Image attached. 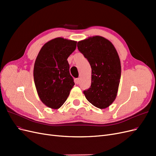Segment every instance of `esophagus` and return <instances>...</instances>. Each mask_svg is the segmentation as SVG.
Returning <instances> with one entry per match:
<instances>
[{
    "label": "esophagus",
    "instance_id": "esophagus-1",
    "mask_svg": "<svg viewBox=\"0 0 156 156\" xmlns=\"http://www.w3.org/2000/svg\"><path fill=\"white\" fill-rule=\"evenodd\" d=\"M80 80H81V79H80V78L76 79V83L77 84H79L80 83Z\"/></svg>",
    "mask_w": 156,
    "mask_h": 156
}]
</instances>
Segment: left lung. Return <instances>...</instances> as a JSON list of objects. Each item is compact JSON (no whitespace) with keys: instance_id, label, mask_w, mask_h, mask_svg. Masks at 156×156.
Listing matches in <instances>:
<instances>
[{"instance_id":"1","label":"left lung","mask_w":156,"mask_h":156,"mask_svg":"<svg viewBox=\"0 0 156 156\" xmlns=\"http://www.w3.org/2000/svg\"><path fill=\"white\" fill-rule=\"evenodd\" d=\"M78 50L92 68L91 86L83 91L87 100L99 108H105L115 101L121 77L119 56L110 41L93 36L77 43Z\"/></svg>"}]
</instances>
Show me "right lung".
Listing matches in <instances>:
<instances>
[{"instance_id": "add662e5", "label": "right lung", "mask_w": 156, "mask_h": 156, "mask_svg": "<svg viewBox=\"0 0 156 156\" xmlns=\"http://www.w3.org/2000/svg\"><path fill=\"white\" fill-rule=\"evenodd\" d=\"M77 41L56 37L40 51L34 67V80L41 101L51 108H60L74 86L68 58L76 49Z\"/></svg>"}]
</instances>
